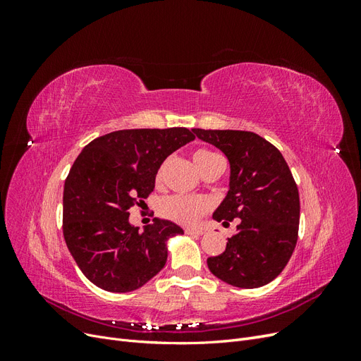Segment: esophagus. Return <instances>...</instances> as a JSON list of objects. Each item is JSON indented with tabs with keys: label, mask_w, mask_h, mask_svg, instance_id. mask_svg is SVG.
<instances>
[{
	"label": "esophagus",
	"mask_w": 361,
	"mask_h": 361,
	"mask_svg": "<svg viewBox=\"0 0 361 361\" xmlns=\"http://www.w3.org/2000/svg\"><path fill=\"white\" fill-rule=\"evenodd\" d=\"M185 233H187V235H203L204 231H203V228H199V227H187V228H185Z\"/></svg>",
	"instance_id": "obj_1"
}]
</instances>
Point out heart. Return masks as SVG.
I'll return each instance as SVG.
<instances>
[{"label":"heart","instance_id":"obj_1","mask_svg":"<svg viewBox=\"0 0 361 361\" xmlns=\"http://www.w3.org/2000/svg\"><path fill=\"white\" fill-rule=\"evenodd\" d=\"M194 162L200 173L209 166L212 161L220 158V155L214 154L211 150L200 149L194 154ZM157 179H161V171L158 173ZM209 209V203L206 199L202 197H191V195H169L164 197L159 204L158 211L162 216L169 218V220L176 221L179 224H192L199 220V218Z\"/></svg>","mask_w":361,"mask_h":361}]
</instances>
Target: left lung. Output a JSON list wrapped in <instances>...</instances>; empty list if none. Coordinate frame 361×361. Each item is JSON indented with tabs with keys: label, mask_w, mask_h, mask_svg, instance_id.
<instances>
[{
	"label": "left lung",
	"mask_w": 361,
	"mask_h": 361,
	"mask_svg": "<svg viewBox=\"0 0 361 361\" xmlns=\"http://www.w3.org/2000/svg\"><path fill=\"white\" fill-rule=\"evenodd\" d=\"M220 149L231 174L228 191L212 218L223 226L239 218L220 256L207 268L227 285L255 289L268 285L288 265L297 245L300 195L288 164L269 141L248 130L192 129Z\"/></svg>",
	"instance_id": "obj_1"
}]
</instances>
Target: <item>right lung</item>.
<instances>
[{
	"label": "right lung",
	"mask_w": 361,
	"mask_h": 361,
	"mask_svg": "<svg viewBox=\"0 0 361 361\" xmlns=\"http://www.w3.org/2000/svg\"><path fill=\"white\" fill-rule=\"evenodd\" d=\"M192 140L187 128L122 129L90 141L75 159L64 182L63 235L97 288L135 290L166 265L169 239L182 227L155 218L138 232L129 209L154 191L166 158Z\"/></svg>",
	"instance_id": "obj_1"
}]
</instances>
